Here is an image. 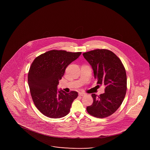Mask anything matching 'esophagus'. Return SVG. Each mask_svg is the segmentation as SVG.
<instances>
[{"label":"esophagus","instance_id":"esophagus-1","mask_svg":"<svg viewBox=\"0 0 150 150\" xmlns=\"http://www.w3.org/2000/svg\"><path fill=\"white\" fill-rule=\"evenodd\" d=\"M85 94H86L85 93H83V92H80V93H79V96H84Z\"/></svg>","mask_w":150,"mask_h":150}]
</instances>
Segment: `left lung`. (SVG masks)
I'll return each mask as SVG.
<instances>
[{"mask_svg": "<svg viewBox=\"0 0 150 150\" xmlns=\"http://www.w3.org/2000/svg\"><path fill=\"white\" fill-rule=\"evenodd\" d=\"M93 69L97 84L105 86V93L97 96L92 94L93 102L86 107L93 116L104 118L119 108L127 92V79L125 67L114 53L108 50H95L83 54Z\"/></svg>", "mask_w": 150, "mask_h": 150, "instance_id": "left-lung-1", "label": "left lung"}]
</instances>
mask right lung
I'll return each mask as SVG.
<instances>
[{"instance_id":"1","label":"right lung","mask_w":150,"mask_h":150,"mask_svg":"<svg viewBox=\"0 0 150 150\" xmlns=\"http://www.w3.org/2000/svg\"><path fill=\"white\" fill-rule=\"evenodd\" d=\"M81 52L52 50L36 57L30 66L28 84L33 100L44 115L54 119L65 116L78 93L57 90L59 80L66 68L78 58Z\"/></svg>"}]
</instances>
